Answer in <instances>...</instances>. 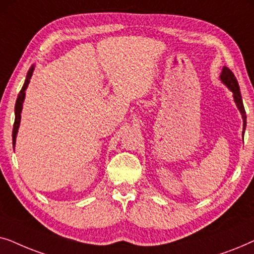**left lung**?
<instances>
[{
	"mask_svg": "<svg viewBox=\"0 0 254 254\" xmlns=\"http://www.w3.org/2000/svg\"><path fill=\"white\" fill-rule=\"evenodd\" d=\"M220 78H221V81L223 82L224 84L231 90L232 93H234L235 103H236V105H237L239 112H241L242 118H243V129L245 130V128H246V112H245L244 105H243V99H242L241 91H239V85H238L237 78H236L234 72H232L228 67H223V69H222ZM244 130H243V135H244Z\"/></svg>",
	"mask_w": 254,
	"mask_h": 254,
	"instance_id": "obj_1",
	"label": "left lung"
}]
</instances>
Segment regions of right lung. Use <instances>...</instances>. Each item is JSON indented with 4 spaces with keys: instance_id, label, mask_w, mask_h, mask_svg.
<instances>
[{
    "instance_id": "1",
    "label": "right lung",
    "mask_w": 254,
    "mask_h": 254,
    "mask_svg": "<svg viewBox=\"0 0 254 254\" xmlns=\"http://www.w3.org/2000/svg\"><path fill=\"white\" fill-rule=\"evenodd\" d=\"M33 70H34V65H32V67L29 69V71H27L25 82H24L23 88L19 91V95H18V97H17V100H16V105H15V123H13V129H12V147H13V149H15L17 131H18L19 124H20V113H22L24 98H25V90L27 88V85H29L31 77H32Z\"/></svg>"
}]
</instances>
